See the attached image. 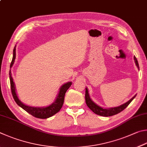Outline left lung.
Wrapping results in <instances>:
<instances>
[{
    "mask_svg": "<svg viewBox=\"0 0 147 147\" xmlns=\"http://www.w3.org/2000/svg\"><path fill=\"white\" fill-rule=\"evenodd\" d=\"M134 58L137 67L139 68V64H138L136 58V57H134ZM85 102H86L87 105L88 106V107L90 109V110H91L92 112H94L95 114H98V115L107 117V116H114L115 115V114L121 113L122 111H123L124 109L129 105L130 103L131 102V101L133 100V99L136 97V95L132 98H131L129 101H128L127 103L123 104V105H120L119 107H117L110 108V109H103L102 107L97 105L96 104L93 102V101L90 100V98L89 97V92H88V90L87 88L85 89Z\"/></svg>",
    "mask_w": 147,
    "mask_h": 147,
    "instance_id": "left-lung-1",
    "label": "left lung"
}]
</instances>
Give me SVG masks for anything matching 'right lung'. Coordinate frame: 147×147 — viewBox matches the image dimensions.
I'll return each instance as SVG.
<instances>
[{"instance_id": "obj_1", "label": "right lung", "mask_w": 147, "mask_h": 147, "mask_svg": "<svg viewBox=\"0 0 147 147\" xmlns=\"http://www.w3.org/2000/svg\"><path fill=\"white\" fill-rule=\"evenodd\" d=\"M15 47L13 49V59L11 62L10 64V67H11L15 62V57H16V52H15ZM9 80H10V85H11V93L13 95V97L14 98L15 102L17 103L18 105H19L20 107H22L24 110H25L26 112H28L29 114H31L32 116L37 118L40 119H46L48 118L49 117L52 116L54 114H57L58 112H59L60 110L62 108V107L63 104V101H64V96L65 94V92L67 89L72 84L71 82H67V84H63L62 87H60L59 93L55 101L51 105L46 107H29L28 105H26L22 103L18 99L17 97V93L15 91V87L14 82L13 80V78L11 76V71H9Z\"/></svg>"}]
</instances>
